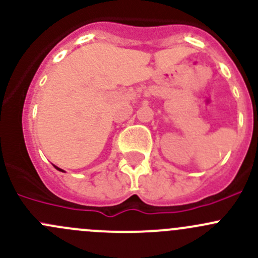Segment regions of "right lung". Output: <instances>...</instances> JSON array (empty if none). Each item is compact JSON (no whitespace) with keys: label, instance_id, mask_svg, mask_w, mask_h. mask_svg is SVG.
<instances>
[{"label":"right lung","instance_id":"1","mask_svg":"<svg viewBox=\"0 0 258 258\" xmlns=\"http://www.w3.org/2000/svg\"><path fill=\"white\" fill-rule=\"evenodd\" d=\"M54 167H56V166H54ZM56 168H57V170H59V171H62V170H61V168H58V167H56Z\"/></svg>","mask_w":258,"mask_h":258}]
</instances>
